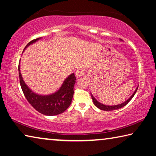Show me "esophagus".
I'll return each instance as SVG.
<instances>
[{
  "label": "esophagus",
  "instance_id": "esophagus-1",
  "mask_svg": "<svg viewBox=\"0 0 156 156\" xmlns=\"http://www.w3.org/2000/svg\"><path fill=\"white\" fill-rule=\"evenodd\" d=\"M84 73H85V72H84V70H82V69H80L76 71L75 73V75L77 78H80V77H81V76H83Z\"/></svg>",
  "mask_w": 156,
  "mask_h": 156
}]
</instances>
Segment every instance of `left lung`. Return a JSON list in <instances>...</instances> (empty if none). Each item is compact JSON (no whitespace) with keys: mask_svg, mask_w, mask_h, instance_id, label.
I'll use <instances>...</instances> for the list:
<instances>
[{"mask_svg":"<svg viewBox=\"0 0 156 156\" xmlns=\"http://www.w3.org/2000/svg\"><path fill=\"white\" fill-rule=\"evenodd\" d=\"M138 86L136 88V90L134 91V92H133V94L131 96L129 99H128L127 101H125V102L121 103V104H119V105H104L103 104V103H101L100 102L98 101L95 99V98L93 97V95H92L91 93V97H92V101H93V103L94 105L96 106V107H97L99 109H100V110H104V111H112V110H118V109H120L122 107H124L125 105H126L128 103H129L131 100H132V99L133 98V97L134 96L136 91H137L138 90Z\"/></svg>","mask_w":156,"mask_h":156,"instance_id":"obj_1","label":"left lung"}]
</instances>
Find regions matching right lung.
<instances>
[{
	"instance_id": "right-lung-1",
	"label": "right lung",
	"mask_w": 156,
	"mask_h": 156,
	"mask_svg": "<svg viewBox=\"0 0 156 156\" xmlns=\"http://www.w3.org/2000/svg\"><path fill=\"white\" fill-rule=\"evenodd\" d=\"M41 37L33 40L27 44L24 51L29 45L37 42ZM19 77L22 90L29 103L40 113L46 116H55L62 114L69 107L72 101L74 94V86L76 82L75 74L71 75L65 79L62 85L58 90L48 95H40L35 93L30 89L23 80L20 68L18 66Z\"/></svg>"
}]
</instances>
